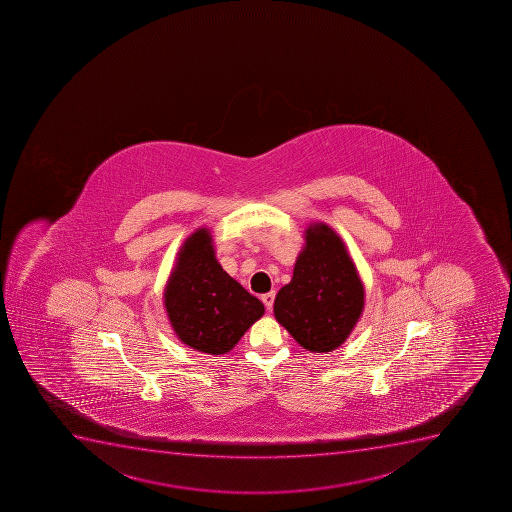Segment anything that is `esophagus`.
I'll use <instances>...</instances> for the list:
<instances>
[{"label":"esophagus","instance_id":"esophagus-1","mask_svg":"<svg viewBox=\"0 0 512 512\" xmlns=\"http://www.w3.org/2000/svg\"><path fill=\"white\" fill-rule=\"evenodd\" d=\"M274 297H276V294H274V292H268V294H264V296L261 297V299H263L264 306H266V309H268V311H271V309H273Z\"/></svg>","mask_w":512,"mask_h":512}]
</instances>
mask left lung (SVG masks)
<instances>
[{
	"instance_id": "obj_1",
	"label": "left lung",
	"mask_w": 512,
	"mask_h": 512,
	"mask_svg": "<svg viewBox=\"0 0 512 512\" xmlns=\"http://www.w3.org/2000/svg\"><path fill=\"white\" fill-rule=\"evenodd\" d=\"M362 309V282L344 243L329 226H311L292 281L277 292V322L304 349L330 352L344 344Z\"/></svg>"
}]
</instances>
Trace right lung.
Wrapping results in <instances>:
<instances>
[{"mask_svg": "<svg viewBox=\"0 0 512 512\" xmlns=\"http://www.w3.org/2000/svg\"><path fill=\"white\" fill-rule=\"evenodd\" d=\"M165 307L183 344L205 354H226L264 314L215 258L211 236L198 230L183 244L167 289Z\"/></svg>", "mask_w": 512, "mask_h": 512, "instance_id": "obj_1", "label": "right lung"}]
</instances>
